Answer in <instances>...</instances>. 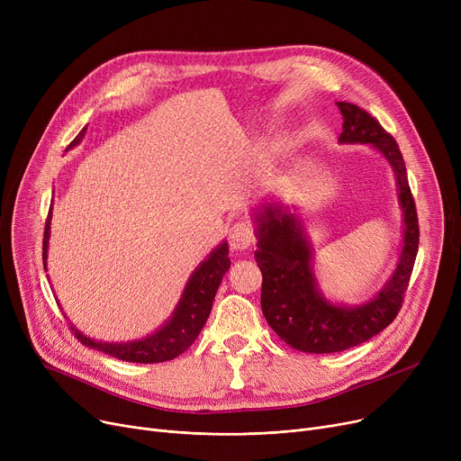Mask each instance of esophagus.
<instances>
[{
  "mask_svg": "<svg viewBox=\"0 0 461 461\" xmlns=\"http://www.w3.org/2000/svg\"><path fill=\"white\" fill-rule=\"evenodd\" d=\"M254 228L250 222L239 221L230 228V245L233 250H247L254 243Z\"/></svg>",
  "mask_w": 461,
  "mask_h": 461,
  "instance_id": "1",
  "label": "esophagus"
}]
</instances>
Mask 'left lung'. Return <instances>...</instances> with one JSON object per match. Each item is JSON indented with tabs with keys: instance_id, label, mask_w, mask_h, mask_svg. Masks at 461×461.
I'll return each mask as SVG.
<instances>
[{
	"instance_id": "obj_1",
	"label": "left lung",
	"mask_w": 461,
	"mask_h": 461,
	"mask_svg": "<svg viewBox=\"0 0 461 461\" xmlns=\"http://www.w3.org/2000/svg\"><path fill=\"white\" fill-rule=\"evenodd\" d=\"M336 104L344 117L340 143H370L393 166L403 212V245L393 276L374 299L358 306L332 304L318 289L312 245L299 216L276 202L258 209L254 258L263 275V316L287 346L304 353L344 351L389 327L402 308L419 250L415 200L396 140L357 104Z\"/></svg>"
}]
</instances>
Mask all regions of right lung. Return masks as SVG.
I'll use <instances>...</instances> for the list:
<instances>
[{
    "label": "right lung",
    "instance_id": "obj_1",
    "mask_svg": "<svg viewBox=\"0 0 461 461\" xmlns=\"http://www.w3.org/2000/svg\"><path fill=\"white\" fill-rule=\"evenodd\" d=\"M86 136V129L68 143V149L75 148ZM50 218L52 209L48 212L46 226H44V240H42V261L46 271V258H48V239H50ZM228 243L222 240L221 247H216L205 261L198 265V269L192 273L188 278L185 292L177 308L174 310L172 318H169L157 332L141 338V340L132 342H96L93 338L84 336L75 325H70V330L75 332L78 340L91 348L99 349L110 357L127 362H141V365H153V362H166L185 353L194 340H196L200 330L203 329L212 301L216 295V289L222 282V276L230 269V258H228Z\"/></svg>",
    "mask_w": 461,
    "mask_h": 461
}]
</instances>
